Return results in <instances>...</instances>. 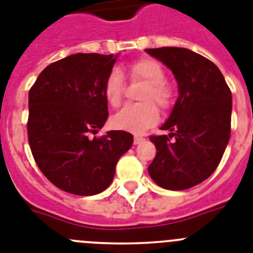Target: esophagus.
Returning <instances> with one entry per match:
<instances>
[{
  "instance_id": "34e87169",
  "label": "esophagus",
  "mask_w": 253,
  "mask_h": 253,
  "mask_svg": "<svg viewBox=\"0 0 253 253\" xmlns=\"http://www.w3.org/2000/svg\"><path fill=\"white\" fill-rule=\"evenodd\" d=\"M144 137H140V136H135V139H133V144L135 145H139L144 141Z\"/></svg>"
}]
</instances>
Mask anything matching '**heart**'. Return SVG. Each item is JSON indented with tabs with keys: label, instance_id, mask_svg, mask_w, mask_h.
<instances>
[{
	"label": "heart",
	"instance_id": "b5f03b06",
	"mask_svg": "<svg viewBox=\"0 0 253 253\" xmlns=\"http://www.w3.org/2000/svg\"><path fill=\"white\" fill-rule=\"evenodd\" d=\"M131 80L145 81L140 94L141 103L128 104L113 117V126L132 133H141L157 125L159 121V109L163 112L172 108L174 100V89L166 80V70L153 58H139L128 65ZM125 78L122 72L113 69L105 78L104 96L112 107H118L125 95Z\"/></svg>",
	"mask_w": 253,
	"mask_h": 253
}]
</instances>
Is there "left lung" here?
<instances>
[{
	"label": "left lung",
	"instance_id": "8db88e82",
	"mask_svg": "<svg viewBox=\"0 0 253 253\" xmlns=\"http://www.w3.org/2000/svg\"><path fill=\"white\" fill-rule=\"evenodd\" d=\"M167 65L178 83L179 96L162 129L151 135L157 155L148 172L166 190L182 191L209 178L220 163L230 137L232 93L220 70L186 48L145 49Z\"/></svg>",
	"mask_w": 253,
	"mask_h": 253
}]
</instances>
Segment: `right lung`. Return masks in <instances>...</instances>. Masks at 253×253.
Returning a JSON list of instances; mask_svg holds the SVG:
<instances>
[{
    "instance_id": "right-lung-1",
    "label": "right lung",
    "mask_w": 253,
    "mask_h": 253,
    "mask_svg": "<svg viewBox=\"0 0 253 253\" xmlns=\"http://www.w3.org/2000/svg\"><path fill=\"white\" fill-rule=\"evenodd\" d=\"M116 58L71 54L48 65L29 90L30 150L48 181L65 192L91 196L108 188L133 142L126 131L91 136L108 118L103 87Z\"/></svg>"
}]
</instances>
